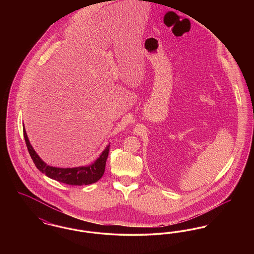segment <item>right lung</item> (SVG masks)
<instances>
[{"instance_id":"1","label":"right lung","mask_w":254,"mask_h":254,"mask_svg":"<svg viewBox=\"0 0 254 254\" xmlns=\"http://www.w3.org/2000/svg\"><path fill=\"white\" fill-rule=\"evenodd\" d=\"M23 130L24 141L27 146L28 152L32 158L37 169L42 173L46 174L49 178L70 186H85L96 183L104 175L107 159L109 156V145H107L105 150L101 153L100 157L98 158L93 164L87 167H78L71 169L55 168L47 165L41 158L39 157L36 151L33 149L32 145H30L27 134L24 129V126H23Z\"/></svg>"}]
</instances>
